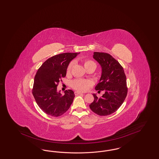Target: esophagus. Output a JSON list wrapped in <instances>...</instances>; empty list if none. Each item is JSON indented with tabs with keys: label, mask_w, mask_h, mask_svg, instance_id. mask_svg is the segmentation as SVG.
Here are the masks:
<instances>
[{
	"label": "esophagus",
	"mask_w": 159,
	"mask_h": 159,
	"mask_svg": "<svg viewBox=\"0 0 159 159\" xmlns=\"http://www.w3.org/2000/svg\"><path fill=\"white\" fill-rule=\"evenodd\" d=\"M75 94L76 95H77V94H83V93L80 92H78V91H75Z\"/></svg>",
	"instance_id": "obj_1"
}]
</instances>
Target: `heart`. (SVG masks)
Wrapping results in <instances>:
<instances>
[{"instance_id":"1","label":"heart","mask_w":159,"mask_h":159,"mask_svg":"<svg viewBox=\"0 0 159 159\" xmlns=\"http://www.w3.org/2000/svg\"><path fill=\"white\" fill-rule=\"evenodd\" d=\"M83 62L86 69H88V68H90V67H94L95 69L96 67V65L93 60H90V59H84L83 60ZM73 65V62L71 61L67 66V73L70 72ZM93 83L92 80H86V79H76L73 80L71 83V86L73 88L79 91H82V92L88 90L89 88L93 86Z\"/></svg>"}]
</instances>
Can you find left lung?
I'll use <instances>...</instances> for the list:
<instances>
[{
  "instance_id": "obj_1",
  "label": "left lung",
  "mask_w": 159,
  "mask_h": 159,
  "mask_svg": "<svg viewBox=\"0 0 159 159\" xmlns=\"http://www.w3.org/2000/svg\"><path fill=\"white\" fill-rule=\"evenodd\" d=\"M93 58L102 67V75L95 89L104 91L101 98L93 94L94 101L90 109L99 116H107L115 112L126 99L127 94L126 77L123 67L111 55L94 52Z\"/></svg>"
}]
</instances>
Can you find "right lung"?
<instances>
[{
	"label": "right lung",
	"mask_w": 159,
	"mask_h": 159,
	"mask_svg": "<svg viewBox=\"0 0 159 159\" xmlns=\"http://www.w3.org/2000/svg\"><path fill=\"white\" fill-rule=\"evenodd\" d=\"M77 53H64L46 60L37 71L32 93L41 110L48 115L59 117L69 109L75 97L74 92L68 90L61 95L57 87L61 78L66 75L67 66Z\"/></svg>",
	"instance_id": "add662e5"
}]
</instances>
